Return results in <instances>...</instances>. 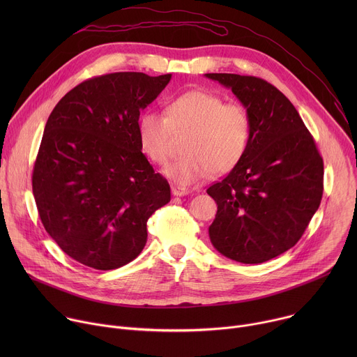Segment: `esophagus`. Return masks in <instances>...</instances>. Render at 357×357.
<instances>
[{"instance_id":"obj_1","label":"esophagus","mask_w":357,"mask_h":357,"mask_svg":"<svg viewBox=\"0 0 357 357\" xmlns=\"http://www.w3.org/2000/svg\"><path fill=\"white\" fill-rule=\"evenodd\" d=\"M190 190L188 188H183V186H172V195L174 196H185L188 195Z\"/></svg>"}]
</instances>
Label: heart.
<instances>
[{
    "label": "heart",
    "mask_w": 357,
    "mask_h": 357,
    "mask_svg": "<svg viewBox=\"0 0 357 357\" xmlns=\"http://www.w3.org/2000/svg\"><path fill=\"white\" fill-rule=\"evenodd\" d=\"M167 116L145 112L137 123L138 139L145 155L165 165L172 155L175 135L186 134L185 155L164 169L172 182L193 185L211 172L222 175L231 171L244 157L251 119L238 103L206 90L186 91L167 105Z\"/></svg>",
    "instance_id": "heart-1"
}]
</instances>
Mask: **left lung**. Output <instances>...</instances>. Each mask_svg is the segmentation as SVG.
Listing matches in <instances>:
<instances>
[{"label": "left lung", "instance_id": "left-lung-1", "mask_svg": "<svg viewBox=\"0 0 357 357\" xmlns=\"http://www.w3.org/2000/svg\"><path fill=\"white\" fill-rule=\"evenodd\" d=\"M231 89L251 119L243 160L206 192L218 203L209 227L225 257L260 264L294 247L321 205L324 161L291 101L268 82L206 73Z\"/></svg>", "mask_w": 357, "mask_h": 357}]
</instances>
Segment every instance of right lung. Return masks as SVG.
Instances as JSON below:
<instances>
[{
    "mask_svg": "<svg viewBox=\"0 0 357 357\" xmlns=\"http://www.w3.org/2000/svg\"><path fill=\"white\" fill-rule=\"evenodd\" d=\"M172 75L119 72L89 79L50 113L32 174L47 234L73 260L116 270L146 243V222L171 200L141 152L137 123Z\"/></svg>",
    "mask_w": 357,
    "mask_h": 357,
    "instance_id": "obj_1",
    "label": "right lung"
}]
</instances>
